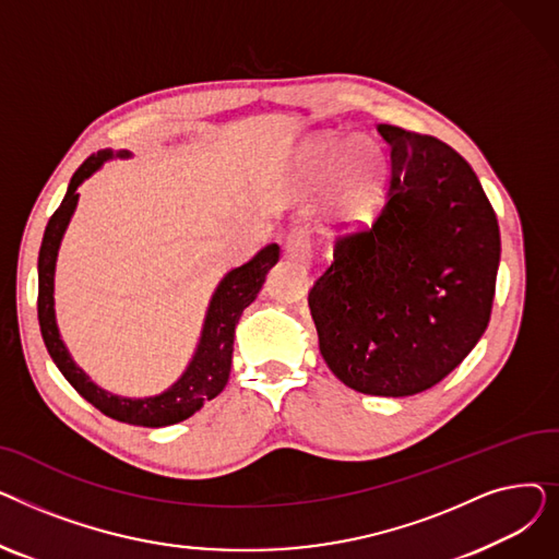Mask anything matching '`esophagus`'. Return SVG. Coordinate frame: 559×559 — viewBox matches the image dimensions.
<instances>
[{
    "instance_id": "obj_1",
    "label": "esophagus",
    "mask_w": 559,
    "mask_h": 559,
    "mask_svg": "<svg viewBox=\"0 0 559 559\" xmlns=\"http://www.w3.org/2000/svg\"><path fill=\"white\" fill-rule=\"evenodd\" d=\"M285 253L289 258H297V260H308L312 255V242H310V233L306 228H292L285 238L283 245Z\"/></svg>"
}]
</instances>
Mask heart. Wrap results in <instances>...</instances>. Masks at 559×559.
<instances>
[{"instance_id":"heart-1","label":"heart","mask_w":559,"mask_h":559,"mask_svg":"<svg viewBox=\"0 0 559 559\" xmlns=\"http://www.w3.org/2000/svg\"><path fill=\"white\" fill-rule=\"evenodd\" d=\"M306 160L319 181L335 174V211L344 222L358 224L373 215L388 176L385 154L376 140L367 135L324 138L310 146Z\"/></svg>"}]
</instances>
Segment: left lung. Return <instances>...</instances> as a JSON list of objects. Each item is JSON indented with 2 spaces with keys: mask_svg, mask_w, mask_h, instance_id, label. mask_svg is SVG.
Listing matches in <instances>:
<instances>
[{
  "mask_svg": "<svg viewBox=\"0 0 559 559\" xmlns=\"http://www.w3.org/2000/svg\"><path fill=\"white\" fill-rule=\"evenodd\" d=\"M378 133L390 144L383 209L337 235L308 306L321 356L346 388L413 396L485 333L501 233L472 165L447 142L392 124Z\"/></svg>",
  "mask_w": 559,
  "mask_h": 559,
  "instance_id": "8db88e82",
  "label": "left lung"
}]
</instances>
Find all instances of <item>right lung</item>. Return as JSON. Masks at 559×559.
Masks as SVG:
<instances>
[{
	"instance_id": "1",
	"label": "right lung",
	"mask_w": 559,
	"mask_h": 559,
	"mask_svg": "<svg viewBox=\"0 0 559 559\" xmlns=\"http://www.w3.org/2000/svg\"><path fill=\"white\" fill-rule=\"evenodd\" d=\"M110 156H112L110 152H99V154L87 156L79 165V169L74 171L70 181L66 199L47 222L40 253H38L40 333L51 360L68 378V383L87 403H93L99 413L131 426L160 428V426L179 424L192 417L205 401L215 399L226 388L230 362H233L235 326H238L245 308L251 306L253 299L258 297L264 278H267V272L278 262L281 249L278 245H267L264 249H260L249 262H245L242 267L233 270L224 276V281L215 289L209 314H205V324H203L197 354L190 367L186 369V373L176 380L167 392L152 399H120V396L106 394L104 390L93 385L91 380L85 378V373L72 362L61 337H58L56 319H53V267H56L58 245H61L68 222L76 209V199H79L76 188ZM124 156L129 154L124 152Z\"/></svg>"
}]
</instances>
